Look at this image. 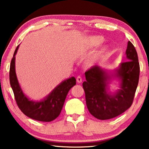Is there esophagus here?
<instances>
[{"label":"esophagus","instance_id":"1","mask_svg":"<svg viewBox=\"0 0 149 149\" xmlns=\"http://www.w3.org/2000/svg\"><path fill=\"white\" fill-rule=\"evenodd\" d=\"M76 80H77V83L80 84V83H81V81H82V78H81V77H80V76H77Z\"/></svg>","mask_w":149,"mask_h":149}]
</instances>
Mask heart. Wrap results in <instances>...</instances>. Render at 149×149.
<instances>
[{
    "mask_svg": "<svg viewBox=\"0 0 149 149\" xmlns=\"http://www.w3.org/2000/svg\"><path fill=\"white\" fill-rule=\"evenodd\" d=\"M104 42V38L100 36H88L85 40L86 46L88 48H97V47L101 46ZM106 50V48H101L100 50L96 52L95 54L91 56L87 60V63L89 66H93L98 62L102 57L103 54Z\"/></svg>",
    "mask_w": 149,
    "mask_h": 149,
    "instance_id": "obj_1",
    "label": "heart"
}]
</instances>
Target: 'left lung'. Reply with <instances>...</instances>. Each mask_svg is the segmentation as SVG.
Here are the masks:
<instances>
[{"mask_svg": "<svg viewBox=\"0 0 149 149\" xmlns=\"http://www.w3.org/2000/svg\"><path fill=\"white\" fill-rule=\"evenodd\" d=\"M127 61L120 63L113 72L99 65L86 72L83 87L87 109L93 117L100 120L114 118L131 107L138 86L140 66L137 53L129 41L126 49ZM113 80L120 82V89L109 91L108 85Z\"/></svg>", "mask_w": 149, "mask_h": 149, "instance_id": "8db88e82", "label": "left lung"}]
</instances>
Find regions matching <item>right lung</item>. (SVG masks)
<instances>
[{
  "label": "right lung",
  "instance_id": "1",
  "mask_svg": "<svg viewBox=\"0 0 149 149\" xmlns=\"http://www.w3.org/2000/svg\"><path fill=\"white\" fill-rule=\"evenodd\" d=\"M19 48L16 47L10 66V86L13 89L16 103L24 114L39 121L50 122L60 115L68 91L76 84V79L71 77L58 85L51 93L40 101L30 100L25 95L18 81L15 70V56Z\"/></svg>",
  "mask_w": 149,
  "mask_h": 149
}]
</instances>
